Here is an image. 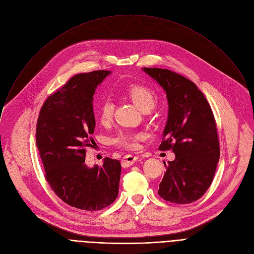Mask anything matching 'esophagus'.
<instances>
[{
  "mask_svg": "<svg viewBox=\"0 0 254 254\" xmlns=\"http://www.w3.org/2000/svg\"><path fill=\"white\" fill-rule=\"evenodd\" d=\"M137 157L136 156H132V155H127L122 159V166L124 168H127L129 166H131L134 162L137 161Z\"/></svg>",
  "mask_w": 254,
  "mask_h": 254,
  "instance_id": "obj_1",
  "label": "esophagus"
}]
</instances>
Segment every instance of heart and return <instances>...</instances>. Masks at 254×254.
Masks as SVG:
<instances>
[{
    "label": "heart",
    "mask_w": 254,
    "mask_h": 254,
    "mask_svg": "<svg viewBox=\"0 0 254 254\" xmlns=\"http://www.w3.org/2000/svg\"><path fill=\"white\" fill-rule=\"evenodd\" d=\"M128 98L142 112H148L155 106L158 101L157 93L150 87L142 84H130L125 89ZM97 118L101 125H108L114 117V103L110 98H103L99 101L96 108ZM143 138L141 132H132L127 130L120 131L114 138L113 143L117 147L127 150H135L138 141Z\"/></svg>",
    "instance_id": "heart-1"
}]
</instances>
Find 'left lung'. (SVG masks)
Wrapping results in <instances>:
<instances>
[{
  "label": "left lung",
  "instance_id": "left-lung-1",
  "mask_svg": "<svg viewBox=\"0 0 254 254\" xmlns=\"http://www.w3.org/2000/svg\"><path fill=\"white\" fill-rule=\"evenodd\" d=\"M143 71L165 89L169 115L160 151L172 150L175 160L164 163L159 195L176 204H189L209 189L220 158L219 138L211 106L188 78L169 69Z\"/></svg>",
  "mask_w": 254,
  "mask_h": 254
}]
</instances>
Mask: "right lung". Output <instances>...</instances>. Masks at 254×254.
<instances>
[{
    "label": "right lung",
    "mask_w": 254,
    "mask_h": 254,
    "mask_svg": "<svg viewBox=\"0 0 254 254\" xmlns=\"http://www.w3.org/2000/svg\"><path fill=\"white\" fill-rule=\"evenodd\" d=\"M110 73L95 70L71 77L45 100L36 127V144L51 189L64 203L87 212L110 206L119 195L120 161L106 157L102 166L85 164L86 148L94 141L92 97Z\"/></svg>",
    "instance_id": "right-lung-1"
}]
</instances>
